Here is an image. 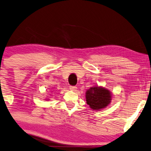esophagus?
I'll return each mask as SVG.
<instances>
[{
	"label": "esophagus",
	"mask_w": 151,
	"mask_h": 151,
	"mask_svg": "<svg viewBox=\"0 0 151 151\" xmlns=\"http://www.w3.org/2000/svg\"><path fill=\"white\" fill-rule=\"evenodd\" d=\"M70 89L72 90V91H75L77 89V87L75 86H70Z\"/></svg>",
	"instance_id": "1"
}]
</instances>
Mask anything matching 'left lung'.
I'll return each instance as SVG.
<instances>
[{"label":"left lung","mask_w":151,"mask_h":151,"mask_svg":"<svg viewBox=\"0 0 151 151\" xmlns=\"http://www.w3.org/2000/svg\"><path fill=\"white\" fill-rule=\"evenodd\" d=\"M86 103L93 110L105 108L110 104L111 93L103 87H91L86 92Z\"/></svg>","instance_id":"left-lung-1"}]
</instances>
